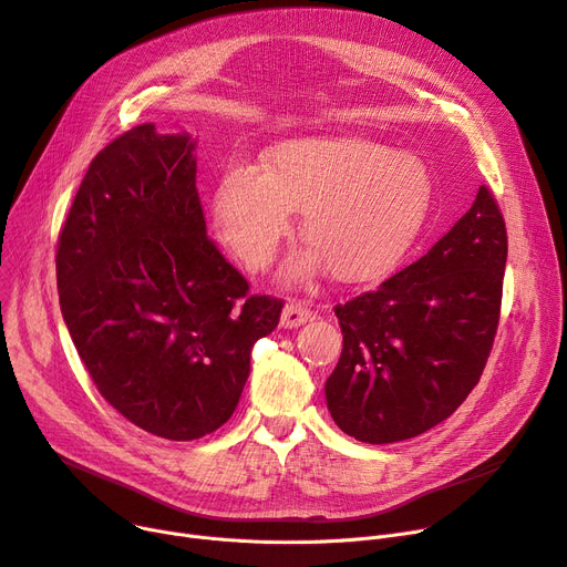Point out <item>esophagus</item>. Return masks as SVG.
<instances>
[{
	"instance_id": "esophagus-1",
	"label": "esophagus",
	"mask_w": 567,
	"mask_h": 567,
	"mask_svg": "<svg viewBox=\"0 0 567 567\" xmlns=\"http://www.w3.org/2000/svg\"><path fill=\"white\" fill-rule=\"evenodd\" d=\"M315 315L312 310H308L306 303L301 301H289L285 308H282V317H280V326L282 329H299V326L312 321Z\"/></svg>"
}]
</instances>
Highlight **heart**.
I'll use <instances>...</instances> for the list:
<instances>
[{"label":"heart","mask_w":567,"mask_h":567,"mask_svg":"<svg viewBox=\"0 0 567 567\" xmlns=\"http://www.w3.org/2000/svg\"><path fill=\"white\" fill-rule=\"evenodd\" d=\"M432 197L421 158L349 135L293 137L268 146L261 172L234 165L218 178L212 214L223 241L248 268L274 259L301 212L310 246L289 259V280L321 264L338 282H372L398 266L419 236Z\"/></svg>","instance_id":"1"}]
</instances>
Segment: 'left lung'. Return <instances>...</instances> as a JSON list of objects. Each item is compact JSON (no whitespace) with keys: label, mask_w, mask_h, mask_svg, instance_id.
Here are the masks:
<instances>
[{"label":"left lung","mask_w":567,"mask_h":567,"mask_svg":"<svg viewBox=\"0 0 567 567\" xmlns=\"http://www.w3.org/2000/svg\"><path fill=\"white\" fill-rule=\"evenodd\" d=\"M505 259V223L481 186L427 255L336 308L344 344L323 391L344 434L404 441L466 400L496 336Z\"/></svg>","instance_id":"obj_1"}]
</instances>
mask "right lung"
<instances>
[{"instance_id":"1","label":"right lung","mask_w":567,"mask_h":567,"mask_svg":"<svg viewBox=\"0 0 567 567\" xmlns=\"http://www.w3.org/2000/svg\"><path fill=\"white\" fill-rule=\"evenodd\" d=\"M197 140L142 124L89 165L56 246L59 306L99 393L148 434L193 441L225 425L252 344L282 301L208 241Z\"/></svg>"}]
</instances>
